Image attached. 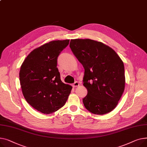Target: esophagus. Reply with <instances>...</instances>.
Instances as JSON below:
<instances>
[{"instance_id": "1", "label": "esophagus", "mask_w": 147, "mask_h": 147, "mask_svg": "<svg viewBox=\"0 0 147 147\" xmlns=\"http://www.w3.org/2000/svg\"><path fill=\"white\" fill-rule=\"evenodd\" d=\"M80 85V83L78 82H75L74 84H73V87H78V86Z\"/></svg>"}]
</instances>
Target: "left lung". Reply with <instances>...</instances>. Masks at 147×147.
Wrapping results in <instances>:
<instances>
[{
    "mask_svg": "<svg viewBox=\"0 0 147 147\" xmlns=\"http://www.w3.org/2000/svg\"><path fill=\"white\" fill-rule=\"evenodd\" d=\"M69 46L85 69L83 85L88 91L82 99L85 107L95 115L109 113L116 107L125 90L122 59L100 41L74 39Z\"/></svg>",
    "mask_w": 147,
    "mask_h": 147,
    "instance_id": "1",
    "label": "left lung"
}]
</instances>
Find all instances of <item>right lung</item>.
<instances>
[{
    "instance_id": "add662e5",
    "label": "right lung",
    "mask_w": 147,
    "mask_h": 147,
    "mask_svg": "<svg viewBox=\"0 0 147 147\" xmlns=\"http://www.w3.org/2000/svg\"><path fill=\"white\" fill-rule=\"evenodd\" d=\"M69 40H55L33 50L23 62L20 81L26 101L44 114L63 107L72 87L60 80L57 60Z\"/></svg>"
}]
</instances>
